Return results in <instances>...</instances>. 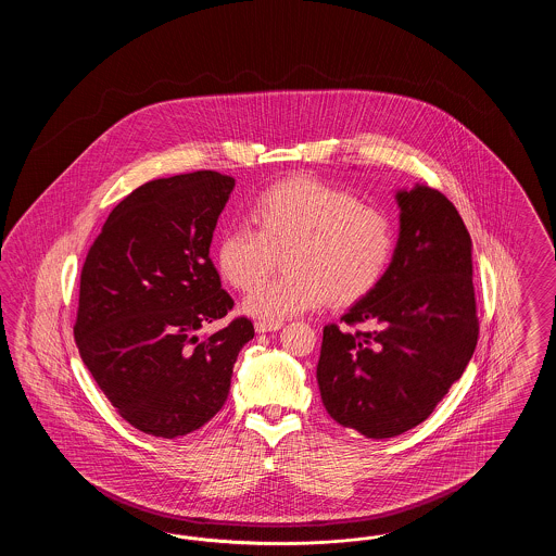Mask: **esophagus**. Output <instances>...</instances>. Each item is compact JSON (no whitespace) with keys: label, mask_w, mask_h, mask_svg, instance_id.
<instances>
[{"label":"esophagus","mask_w":556,"mask_h":556,"mask_svg":"<svg viewBox=\"0 0 556 556\" xmlns=\"http://www.w3.org/2000/svg\"><path fill=\"white\" fill-rule=\"evenodd\" d=\"M281 327H283V323H281V320H256V323H254V329H256L258 333L277 331V329H281Z\"/></svg>","instance_id":"34e87169"}]
</instances>
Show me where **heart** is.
<instances>
[{
    "label": "heart",
    "mask_w": 556,
    "mask_h": 556,
    "mask_svg": "<svg viewBox=\"0 0 556 556\" xmlns=\"http://www.w3.org/2000/svg\"><path fill=\"white\" fill-rule=\"evenodd\" d=\"M250 229L225 231L214 250L220 277L248 291L287 254L289 273L257 286L243 302L265 320L315 311L329 300L352 306L369 298L388 275L396 252L392 218L340 187L308 175L263 189L248 208Z\"/></svg>",
    "instance_id": "b5f03b06"
}]
</instances>
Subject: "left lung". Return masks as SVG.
<instances>
[{"label": "left lung", "instance_id": "left-lung-1", "mask_svg": "<svg viewBox=\"0 0 556 556\" xmlns=\"http://www.w3.org/2000/svg\"><path fill=\"white\" fill-rule=\"evenodd\" d=\"M400 236L381 286L323 329L318 390L333 421L386 440L433 413L476 352L471 236L431 187L396 193Z\"/></svg>", "mask_w": 556, "mask_h": 556}]
</instances>
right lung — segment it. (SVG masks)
Wrapping results in <instances>:
<instances>
[{
	"label": "right lung",
	"instance_id": "obj_1",
	"mask_svg": "<svg viewBox=\"0 0 556 556\" xmlns=\"http://www.w3.org/2000/svg\"><path fill=\"white\" fill-rule=\"evenodd\" d=\"M236 179L195 170L137 187L110 212L80 270L75 340L116 413L156 438L187 435L223 408L254 325L233 308L211 241Z\"/></svg>",
	"mask_w": 556,
	"mask_h": 556
}]
</instances>
